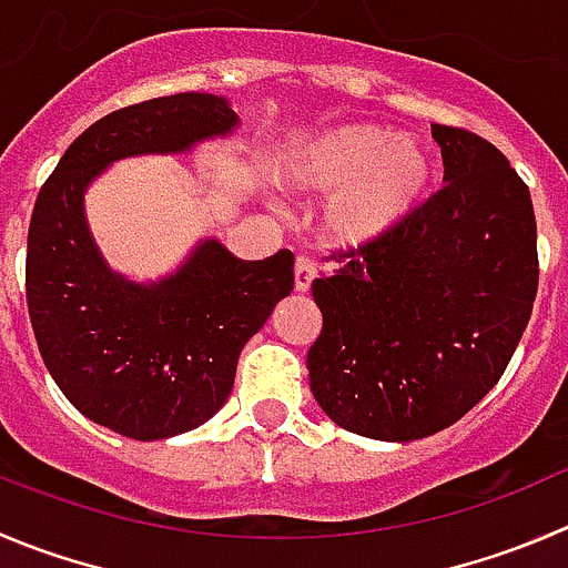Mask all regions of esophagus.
<instances>
[{"label":"esophagus","mask_w":568,"mask_h":568,"mask_svg":"<svg viewBox=\"0 0 568 568\" xmlns=\"http://www.w3.org/2000/svg\"><path fill=\"white\" fill-rule=\"evenodd\" d=\"M315 275H317L315 258H310V256L295 258V290H298V293H306V290L312 287Z\"/></svg>","instance_id":"esophagus-1"}]
</instances>
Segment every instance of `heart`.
I'll list each match as a JSON object with an SVG mask.
<instances>
[{
  "mask_svg": "<svg viewBox=\"0 0 568 568\" xmlns=\"http://www.w3.org/2000/svg\"><path fill=\"white\" fill-rule=\"evenodd\" d=\"M287 189L332 197L328 234L345 247H365L396 234L424 203L435 164L415 139H393L376 125H337L312 133L278 161Z\"/></svg>",
  "mask_w": 568,
  "mask_h": 568,
  "instance_id": "heart-1",
  "label": "heart"
}]
</instances>
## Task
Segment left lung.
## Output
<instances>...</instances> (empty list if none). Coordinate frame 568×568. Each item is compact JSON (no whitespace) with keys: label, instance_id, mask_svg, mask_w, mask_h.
Segmentation results:
<instances>
[{"label":"left lung","instance_id":"left-lung-1","mask_svg":"<svg viewBox=\"0 0 568 568\" xmlns=\"http://www.w3.org/2000/svg\"><path fill=\"white\" fill-rule=\"evenodd\" d=\"M443 186L387 240L334 251L312 281L323 328L310 387L343 429L418 440L460 420L505 374L538 293L536 212L505 155L432 125Z\"/></svg>","mask_w":568,"mask_h":568}]
</instances>
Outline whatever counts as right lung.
<instances>
[{"instance_id": "1", "label": "right lung", "mask_w": 568, "mask_h": 568, "mask_svg": "<svg viewBox=\"0 0 568 568\" xmlns=\"http://www.w3.org/2000/svg\"><path fill=\"white\" fill-rule=\"evenodd\" d=\"M236 122L223 97L197 91L119 108L69 144L32 209L24 281L41 359L85 418L133 440L181 435L217 415L240 351L293 293L295 256L242 262L206 240L175 275L136 284L102 262L85 186L113 161L183 153Z\"/></svg>"}]
</instances>
